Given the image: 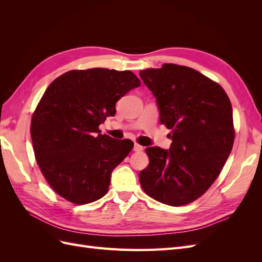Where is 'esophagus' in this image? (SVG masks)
<instances>
[{
  "mask_svg": "<svg viewBox=\"0 0 262 262\" xmlns=\"http://www.w3.org/2000/svg\"><path fill=\"white\" fill-rule=\"evenodd\" d=\"M133 150H134V152H141V150H143V146H141L140 144L136 143L133 146Z\"/></svg>",
  "mask_w": 262,
  "mask_h": 262,
  "instance_id": "34e87169",
  "label": "esophagus"
}]
</instances>
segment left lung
<instances>
[{
	"instance_id": "obj_1",
	"label": "left lung",
	"mask_w": 262,
	"mask_h": 262,
	"mask_svg": "<svg viewBox=\"0 0 262 262\" xmlns=\"http://www.w3.org/2000/svg\"><path fill=\"white\" fill-rule=\"evenodd\" d=\"M140 76L172 140L169 149H145L149 163L140 172V184L156 201L188 204L211 187L231 154L232 104L217 83L191 68L167 63L140 71Z\"/></svg>"
}]
</instances>
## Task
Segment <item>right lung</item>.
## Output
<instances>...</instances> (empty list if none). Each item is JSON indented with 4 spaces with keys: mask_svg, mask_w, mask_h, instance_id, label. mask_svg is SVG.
<instances>
[{
    "mask_svg": "<svg viewBox=\"0 0 262 262\" xmlns=\"http://www.w3.org/2000/svg\"><path fill=\"white\" fill-rule=\"evenodd\" d=\"M141 85L131 71L73 70L48 86L31 119L36 161L51 188L75 204L100 199L113 170L133 147L99 134L116 102Z\"/></svg>",
    "mask_w": 262,
    "mask_h": 262,
    "instance_id": "right-lung-1",
    "label": "right lung"
}]
</instances>
